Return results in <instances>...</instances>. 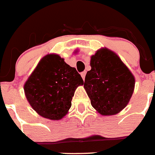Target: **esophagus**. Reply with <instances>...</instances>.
I'll return each mask as SVG.
<instances>
[{"mask_svg": "<svg viewBox=\"0 0 155 155\" xmlns=\"http://www.w3.org/2000/svg\"><path fill=\"white\" fill-rule=\"evenodd\" d=\"M81 75L83 80H84V78H85V75H86V71H83V72H81Z\"/></svg>", "mask_w": 155, "mask_h": 155, "instance_id": "obj_1", "label": "esophagus"}]
</instances>
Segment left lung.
<instances>
[{"mask_svg":"<svg viewBox=\"0 0 155 155\" xmlns=\"http://www.w3.org/2000/svg\"><path fill=\"white\" fill-rule=\"evenodd\" d=\"M84 87L92 107L102 116L119 113L130 102L135 79L114 52L107 48L98 50L91 57Z\"/></svg>","mask_w":155,"mask_h":155,"instance_id":"obj_1","label":"left lung"}]
</instances>
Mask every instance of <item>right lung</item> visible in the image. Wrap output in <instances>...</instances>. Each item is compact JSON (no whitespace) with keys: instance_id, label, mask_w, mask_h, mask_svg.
I'll return each instance as SVG.
<instances>
[{"instance_id":"obj_1","label":"right lung","mask_w":155,"mask_h":155,"mask_svg":"<svg viewBox=\"0 0 155 155\" xmlns=\"http://www.w3.org/2000/svg\"><path fill=\"white\" fill-rule=\"evenodd\" d=\"M84 84L74 68L57 54L39 62L24 85L28 102L39 116L59 120L68 114L76 88Z\"/></svg>"}]
</instances>
